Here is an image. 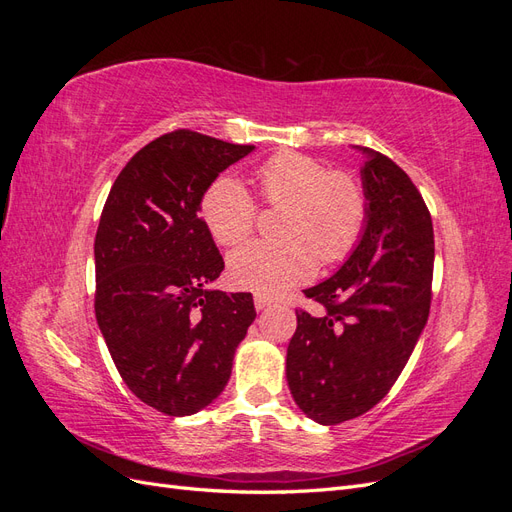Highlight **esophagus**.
<instances>
[{
	"label": "esophagus",
	"instance_id": "34e87169",
	"mask_svg": "<svg viewBox=\"0 0 512 512\" xmlns=\"http://www.w3.org/2000/svg\"><path fill=\"white\" fill-rule=\"evenodd\" d=\"M254 305H256L258 312H262V309H267V307L271 305V299L262 297V294H256V297H254Z\"/></svg>",
	"mask_w": 512,
	"mask_h": 512
}]
</instances>
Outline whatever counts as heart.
Wrapping results in <instances>:
<instances>
[{"mask_svg": "<svg viewBox=\"0 0 512 512\" xmlns=\"http://www.w3.org/2000/svg\"><path fill=\"white\" fill-rule=\"evenodd\" d=\"M262 196L288 205L280 224L282 241H250L228 256L232 286L277 297L312 280L318 256L344 260L359 243L367 220V196L352 175L329 173L301 153H277L258 168ZM203 220L222 245H239L256 222V203L241 179L222 175L203 196Z\"/></svg>", "mask_w": 512, "mask_h": 512, "instance_id": "b5f03b06", "label": "heart"}]
</instances>
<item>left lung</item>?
Segmentation results:
<instances>
[{"label": "left lung", "instance_id": "1", "mask_svg": "<svg viewBox=\"0 0 512 512\" xmlns=\"http://www.w3.org/2000/svg\"><path fill=\"white\" fill-rule=\"evenodd\" d=\"M352 149L365 160L367 220L344 265L305 290L324 312L297 314L286 354L290 395L320 425L361 416L389 393L431 301L433 226L423 196L393 160Z\"/></svg>", "mask_w": 512, "mask_h": 512}]
</instances>
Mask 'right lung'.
I'll use <instances>...</instances> for the list:
<instances>
[{
  "label": "right lung",
  "instance_id": "obj_1",
  "mask_svg": "<svg viewBox=\"0 0 512 512\" xmlns=\"http://www.w3.org/2000/svg\"><path fill=\"white\" fill-rule=\"evenodd\" d=\"M177 130L121 170L96 232V320L128 389L168 416L213 404L256 318L250 292L211 288L224 260L198 218L220 173L250 156Z\"/></svg>",
  "mask_w": 512,
  "mask_h": 512
}]
</instances>
